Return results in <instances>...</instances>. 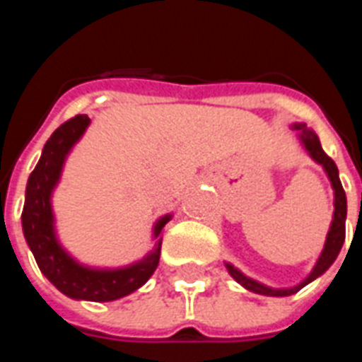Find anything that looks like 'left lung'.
<instances>
[{
	"mask_svg": "<svg viewBox=\"0 0 362 362\" xmlns=\"http://www.w3.org/2000/svg\"><path fill=\"white\" fill-rule=\"evenodd\" d=\"M291 129L297 131L298 142L303 144V148L308 152V156L314 159L315 163L321 165L323 170L327 173V178L331 180L332 192H334V212H332V221L331 227H329V233H327L325 244H323V250H321L320 257L315 261L314 269L310 270V274L304 278L303 281H298L297 286L293 287H270L264 286L261 281L253 280L250 276H246L244 272L235 267V264L227 263L226 269L229 270V274L235 278V280L240 284L242 287H246L247 291L257 293V295H267V297H289L293 293L300 291L304 286H308L310 281H314L315 278H320L321 274H325L327 270L331 269V264L337 261L338 253L342 250L344 240H346V216H348V199H346V192H344L342 182H340V176H338V167L337 163L332 161L321 148L320 136L315 135L314 129L306 127V124H293Z\"/></svg>",
	"mask_w": 362,
	"mask_h": 362,
	"instance_id": "1",
	"label": "left lung"
}]
</instances>
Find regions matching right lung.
<instances>
[{
  "label": "right lung",
  "mask_w": 362,
  "mask_h": 362,
  "mask_svg": "<svg viewBox=\"0 0 362 362\" xmlns=\"http://www.w3.org/2000/svg\"><path fill=\"white\" fill-rule=\"evenodd\" d=\"M90 118L78 115L54 131L42 148L41 159L28 178L22 210V231L37 261V267L58 291L75 300L110 303L131 295L148 281L159 264L161 238L159 233L173 214L161 216L152 227L153 247L135 263L101 269L81 263L71 255L58 238L52 209V193L59 184L64 165L71 150L86 133Z\"/></svg>",
  "instance_id": "1"
}]
</instances>
